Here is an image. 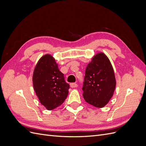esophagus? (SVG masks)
I'll use <instances>...</instances> for the list:
<instances>
[{
    "mask_svg": "<svg viewBox=\"0 0 146 146\" xmlns=\"http://www.w3.org/2000/svg\"><path fill=\"white\" fill-rule=\"evenodd\" d=\"M70 87L71 88H77V86H78V85H77V83H70Z\"/></svg>",
    "mask_w": 146,
    "mask_h": 146,
    "instance_id": "obj_1",
    "label": "esophagus"
}]
</instances>
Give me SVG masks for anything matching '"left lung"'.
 I'll use <instances>...</instances> for the list:
<instances>
[{
    "mask_svg": "<svg viewBox=\"0 0 146 146\" xmlns=\"http://www.w3.org/2000/svg\"><path fill=\"white\" fill-rule=\"evenodd\" d=\"M83 83V96L87 103L97 108L108 103L116 83L113 66L104 53L94 56L88 64Z\"/></svg>",
    "mask_w": 146,
    "mask_h": 146,
    "instance_id": "8db88e82",
    "label": "left lung"
}]
</instances>
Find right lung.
Here are the masks:
<instances>
[{
	"label": "right lung",
	"instance_id": "add662e5",
	"mask_svg": "<svg viewBox=\"0 0 146 146\" xmlns=\"http://www.w3.org/2000/svg\"><path fill=\"white\" fill-rule=\"evenodd\" d=\"M33 84L41 104L48 110H54L64 102L70 88L55 59L48 54L38 61L33 72Z\"/></svg>",
	"mask_w": 146,
	"mask_h": 146
}]
</instances>
